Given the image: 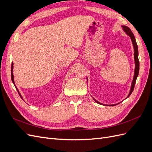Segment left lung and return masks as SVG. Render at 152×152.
Masks as SVG:
<instances>
[{"label": "left lung", "mask_w": 152, "mask_h": 152, "mask_svg": "<svg viewBox=\"0 0 152 152\" xmlns=\"http://www.w3.org/2000/svg\"><path fill=\"white\" fill-rule=\"evenodd\" d=\"M122 27L123 28V30L124 31V32L125 33L129 35L131 37V41H132V43L133 44V47H134V61H135V69H134V77H133V80L132 81V84H131V89H130V92L129 93L127 97L126 98L127 99L131 93H132L133 90H134V86H135V84H136V79L137 77V75H138V73H139V70H140V62H139V59H138V48H137V45L136 44V39H135V37H134V34H133L132 32L131 31V29L129 28V27L126 26H122ZM94 100L95 101V102L99 104H102V105H106V106H108L107 104H103V103H99V102H98V101H96L94 98H93ZM121 102H120L119 103H121ZM119 103H117V104H108V106H115L116 104H118Z\"/></svg>", "instance_id": "left-lung-1"}]
</instances>
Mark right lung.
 I'll return each mask as SVG.
<instances>
[{
  "mask_svg": "<svg viewBox=\"0 0 152 152\" xmlns=\"http://www.w3.org/2000/svg\"><path fill=\"white\" fill-rule=\"evenodd\" d=\"M12 70H13V63H12V65H11V79H12V83L14 84V85L15 86V81H14V75H13ZM15 87H16V86H15ZM16 89H17V91H18V94H19V95L20 96V97L21 98V99H23V98H22V96H21L20 93L19 92V91H18V88H17L16 87Z\"/></svg>",
  "mask_w": 152,
  "mask_h": 152,
  "instance_id": "add662e5",
  "label": "right lung"
}]
</instances>
